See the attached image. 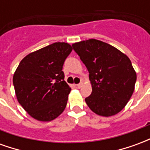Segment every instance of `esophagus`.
Returning a JSON list of instances; mask_svg holds the SVG:
<instances>
[{"label": "esophagus", "instance_id": "obj_1", "mask_svg": "<svg viewBox=\"0 0 150 150\" xmlns=\"http://www.w3.org/2000/svg\"><path fill=\"white\" fill-rule=\"evenodd\" d=\"M82 85H83V83H78V84H76V87L78 88H80L82 87Z\"/></svg>", "mask_w": 150, "mask_h": 150}]
</instances>
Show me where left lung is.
<instances>
[{"label": "left lung", "mask_w": 150, "mask_h": 150, "mask_svg": "<svg viewBox=\"0 0 150 150\" xmlns=\"http://www.w3.org/2000/svg\"><path fill=\"white\" fill-rule=\"evenodd\" d=\"M72 47L89 72L92 91L85 99L88 107L102 116L120 112L132 96L137 80L128 56L96 39L74 43Z\"/></svg>", "instance_id": "8db88e82"}]
</instances>
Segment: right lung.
Returning <instances> with one entry per match:
<instances>
[{
    "label": "right lung",
    "mask_w": 150,
    "mask_h": 150,
    "mask_svg": "<svg viewBox=\"0 0 150 150\" xmlns=\"http://www.w3.org/2000/svg\"><path fill=\"white\" fill-rule=\"evenodd\" d=\"M72 51L68 43L54 42L29 54L13 78L19 104L40 121H50L64 111L71 88L64 81L62 66Z\"/></svg>",
    "instance_id": "right-lung-1"
}]
</instances>
